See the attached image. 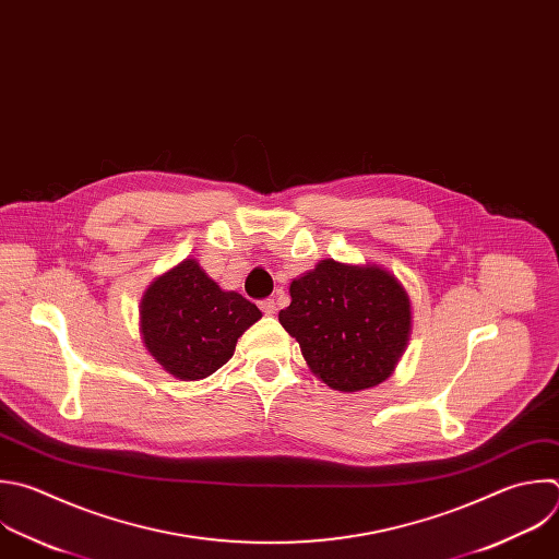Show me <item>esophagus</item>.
Segmentation results:
<instances>
[{
	"instance_id": "obj_1",
	"label": "esophagus",
	"mask_w": 559,
	"mask_h": 559,
	"mask_svg": "<svg viewBox=\"0 0 559 559\" xmlns=\"http://www.w3.org/2000/svg\"><path fill=\"white\" fill-rule=\"evenodd\" d=\"M259 307H261V311H263L265 316H274V313H276V300H274V298H265V300H261V302H259Z\"/></svg>"
}]
</instances>
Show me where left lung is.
Segmentation results:
<instances>
[{
	"label": "left lung",
	"mask_w": 559,
	"mask_h": 559,
	"mask_svg": "<svg viewBox=\"0 0 559 559\" xmlns=\"http://www.w3.org/2000/svg\"><path fill=\"white\" fill-rule=\"evenodd\" d=\"M289 296L278 320L318 380L355 393L391 378L413 320L411 298L391 272L324 259L292 281Z\"/></svg>",
	"instance_id": "obj_1"
}]
</instances>
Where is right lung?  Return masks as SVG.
<instances>
[{"label":"right lung","mask_w":559,"mask_h":559,"mask_svg":"<svg viewBox=\"0 0 559 559\" xmlns=\"http://www.w3.org/2000/svg\"><path fill=\"white\" fill-rule=\"evenodd\" d=\"M261 318L254 302L224 292L195 259L157 276L140 302V333L153 359L177 380L213 376Z\"/></svg>","instance_id":"right-lung-1"}]
</instances>
